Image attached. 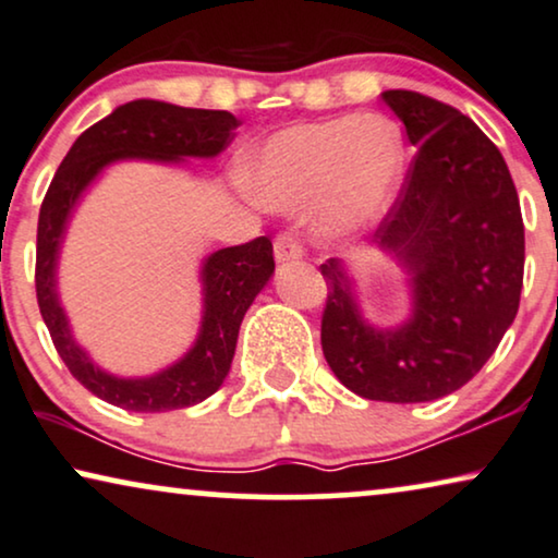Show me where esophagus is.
I'll use <instances>...</instances> for the list:
<instances>
[{
  "label": "esophagus",
  "mask_w": 558,
  "mask_h": 558,
  "mask_svg": "<svg viewBox=\"0 0 558 558\" xmlns=\"http://www.w3.org/2000/svg\"><path fill=\"white\" fill-rule=\"evenodd\" d=\"M303 257V244L291 232L275 236V259L278 263H295Z\"/></svg>",
  "instance_id": "1"
}]
</instances>
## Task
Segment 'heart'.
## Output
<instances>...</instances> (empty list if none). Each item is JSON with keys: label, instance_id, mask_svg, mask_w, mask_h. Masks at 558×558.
Here are the masks:
<instances>
[{"label": "heart", "instance_id": "heart-1", "mask_svg": "<svg viewBox=\"0 0 558 558\" xmlns=\"http://www.w3.org/2000/svg\"><path fill=\"white\" fill-rule=\"evenodd\" d=\"M403 160V137L390 119L339 114L275 132L250 162V185L272 209L314 202L316 225L344 236L388 209Z\"/></svg>", "mask_w": 558, "mask_h": 558}]
</instances>
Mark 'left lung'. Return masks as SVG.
Here are the masks:
<instances>
[{
  "label": "left lung",
  "instance_id": "8db88e82",
  "mask_svg": "<svg viewBox=\"0 0 558 558\" xmlns=\"http://www.w3.org/2000/svg\"><path fill=\"white\" fill-rule=\"evenodd\" d=\"M415 147L405 183L373 240L411 272L413 314L380 331L362 318L354 280L326 259L322 347L331 373L356 396L426 403L470 383L518 314L525 236L502 155L449 104L390 88Z\"/></svg>",
  "mask_w": 558,
  "mask_h": 558
}]
</instances>
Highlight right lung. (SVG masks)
<instances>
[{
	"label": "right lung",
	"mask_w": 558,
	"mask_h": 558,
	"mask_svg": "<svg viewBox=\"0 0 558 558\" xmlns=\"http://www.w3.org/2000/svg\"><path fill=\"white\" fill-rule=\"evenodd\" d=\"M240 119L217 109H185L175 104L137 99L122 104L81 135L56 170L37 219L35 291L50 339L71 375L96 398L135 413H160L196 405L214 396L232 367L240 324L255 295L275 270L267 236L225 247L202 267L204 318L196 344L183 360L150 377H114L92 362L73 339L56 291L58 252L69 217L96 175L109 162L143 158L178 162L214 158L232 143Z\"/></svg>",
	"instance_id": "1"
}]
</instances>
